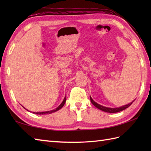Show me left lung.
<instances>
[{
	"label": "left lung",
	"instance_id": "left-lung-1",
	"mask_svg": "<svg viewBox=\"0 0 151 151\" xmlns=\"http://www.w3.org/2000/svg\"><path fill=\"white\" fill-rule=\"evenodd\" d=\"M90 100H91V103L93 104L95 107H97L98 109H99V110H101L102 111L108 112V113H117V112L123 111V110H125V109H126V108H129L130 106L132 104V102H134V101H133L132 102H130V104H128L127 105H124V106H121V107H119V108H107V107L102 106L97 104V102H95L93 100L92 98L91 97H90Z\"/></svg>",
	"mask_w": 151,
	"mask_h": 151
}]
</instances>
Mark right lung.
<instances>
[{
	"label": "right lung",
	"mask_w": 151,
	"mask_h": 151,
	"mask_svg": "<svg viewBox=\"0 0 151 151\" xmlns=\"http://www.w3.org/2000/svg\"><path fill=\"white\" fill-rule=\"evenodd\" d=\"M65 101H66V97H65V98H64L63 102H62V104H61L58 107L56 108V109H54V110H51V111H43V112H33V114H37V115H45V114H50L51 113H53V112H55V111H58V110H60V109L62 108L63 106V105L65 104Z\"/></svg>",
	"instance_id": "obj_1"
}]
</instances>
